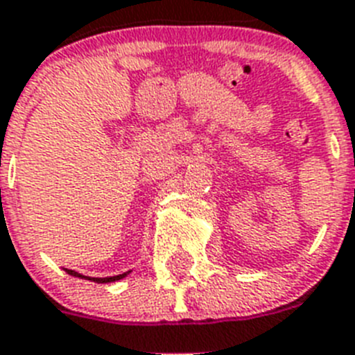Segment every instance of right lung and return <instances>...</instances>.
I'll use <instances>...</instances> for the list:
<instances>
[{"instance_id":"add662e5","label":"right lung","mask_w":355,"mask_h":355,"mask_svg":"<svg viewBox=\"0 0 355 355\" xmlns=\"http://www.w3.org/2000/svg\"><path fill=\"white\" fill-rule=\"evenodd\" d=\"M65 272L69 273V275H73V277H82V279H87V281H94V282H112V281H120V279H123L128 273H122V275H114V277H85V275H82V273L74 272V270H65Z\"/></svg>"}]
</instances>
